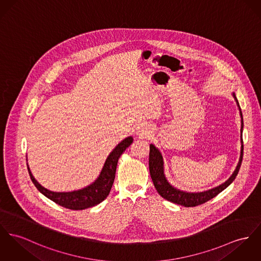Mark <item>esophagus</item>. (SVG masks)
<instances>
[{"mask_svg":"<svg viewBox=\"0 0 261 261\" xmlns=\"http://www.w3.org/2000/svg\"><path fill=\"white\" fill-rule=\"evenodd\" d=\"M137 134H140V135H146L148 132H149V128L145 125H140L137 127Z\"/></svg>","mask_w":261,"mask_h":261,"instance_id":"34e87169","label":"esophagus"}]
</instances>
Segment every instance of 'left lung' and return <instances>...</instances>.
<instances>
[{
	"label": "left lung",
	"instance_id": "left-lung-1",
	"mask_svg": "<svg viewBox=\"0 0 261 261\" xmlns=\"http://www.w3.org/2000/svg\"><path fill=\"white\" fill-rule=\"evenodd\" d=\"M232 96L234 100L237 101L238 107L240 109V114L241 118V156L240 160L238 163V166L236 170L233 171L232 175L222 182L220 186L213 188L211 190L204 191V192H199V193H190V192H185L175 188L172 186L169 180H167L165 176V168H164V159L162 156V153L160 150L153 144H150V154H149V170H150V175L153 180V184L159 193L162 198H164L167 201L184 205L186 207L190 206H196L201 203H204L205 201L212 200L216 196H218L221 192H222L224 189H226L233 180L236 179L240 168H241V161H242V156H243V145H242V130H243V118H242V113H241L240 103L238 101V98L236 96V93L232 92Z\"/></svg>",
	"mask_w": 261,
	"mask_h": 261
}]
</instances>
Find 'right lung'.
Returning a JSON list of instances; mask_svg holds the SVG:
<instances>
[{"label": "right lung", "instance_id": "1", "mask_svg": "<svg viewBox=\"0 0 261 261\" xmlns=\"http://www.w3.org/2000/svg\"><path fill=\"white\" fill-rule=\"evenodd\" d=\"M133 137L129 136L121 141L120 143L112 150L108 155L107 159L103 165L99 176L97 179L90 185L82 188L81 190L72 192H53L43 188L38 180L33 176L29 165L28 170L31 177V180L40 193L45 196L47 199L55 201L63 207L81 211L91 206H94L101 201H104L110 193L113 181L115 179L117 163L123 152L132 144Z\"/></svg>", "mask_w": 261, "mask_h": 261}]
</instances>
